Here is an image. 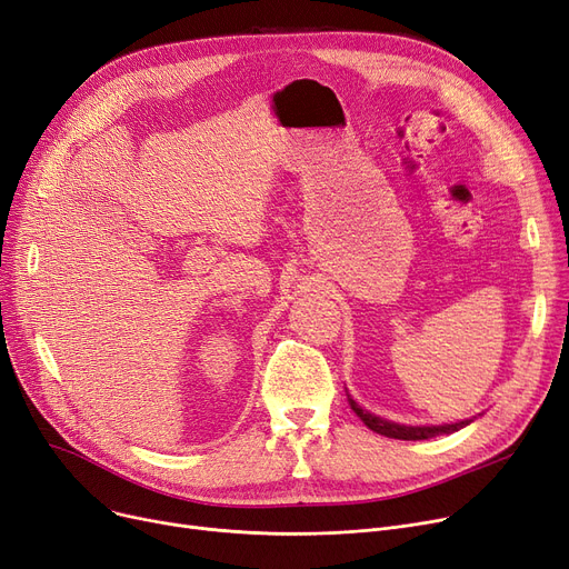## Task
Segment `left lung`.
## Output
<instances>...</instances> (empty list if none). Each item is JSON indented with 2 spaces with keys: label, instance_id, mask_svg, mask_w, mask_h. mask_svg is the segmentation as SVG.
<instances>
[{
  "label": "left lung",
  "instance_id": "8db88e82",
  "mask_svg": "<svg viewBox=\"0 0 569 569\" xmlns=\"http://www.w3.org/2000/svg\"><path fill=\"white\" fill-rule=\"evenodd\" d=\"M351 407L362 418V423L369 430H375L377 435H383V437H392V439H430V437H437V435L458 432L460 428L472 423V421H460V423H451V426H418V428H413V426H400V423H392V421H383V418L360 409L353 400H351Z\"/></svg>",
  "mask_w": 569,
  "mask_h": 569
}]
</instances>
